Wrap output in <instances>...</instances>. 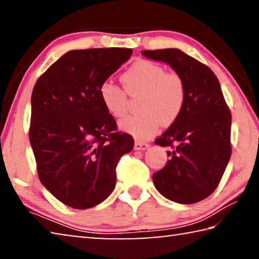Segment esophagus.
<instances>
[{
  "label": "esophagus",
  "mask_w": 259,
  "mask_h": 259,
  "mask_svg": "<svg viewBox=\"0 0 259 259\" xmlns=\"http://www.w3.org/2000/svg\"><path fill=\"white\" fill-rule=\"evenodd\" d=\"M148 143H145V142H140V140H136L135 142V150L137 151H144L146 150V148H148Z\"/></svg>",
  "instance_id": "34e87169"
}]
</instances>
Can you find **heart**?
<instances>
[{
	"label": "heart",
	"mask_w": 259,
	"mask_h": 259,
	"mask_svg": "<svg viewBox=\"0 0 259 259\" xmlns=\"http://www.w3.org/2000/svg\"><path fill=\"white\" fill-rule=\"evenodd\" d=\"M124 90L111 81L99 87V97L105 109L114 117L128 112L129 96L142 95L138 108L142 112L120 121V128L138 139L154 135L162 123L170 124L181 115L185 105L186 88L176 72H166L150 60L135 61L121 75Z\"/></svg>",
	"instance_id": "heart-1"
}]
</instances>
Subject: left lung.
Instances as JSON below:
<instances>
[{"label": "left lung", "mask_w": 259, "mask_h": 259, "mask_svg": "<svg viewBox=\"0 0 259 259\" xmlns=\"http://www.w3.org/2000/svg\"><path fill=\"white\" fill-rule=\"evenodd\" d=\"M142 55L171 66L186 88L181 115L155 140L172 151L166 152L170 159L153 175V183L174 202L196 203L216 190L230 161V108L207 65L179 49L145 50Z\"/></svg>", "instance_id": "8db88e82"}]
</instances>
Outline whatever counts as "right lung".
Here are the masks:
<instances>
[{"instance_id":"right-lung-1","label":"right lung","mask_w":259,"mask_h":259,"mask_svg":"<svg viewBox=\"0 0 259 259\" xmlns=\"http://www.w3.org/2000/svg\"><path fill=\"white\" fill-rule=\"evenodd\" d=\"M126 48L71 50L38 77L32 93L29 142L41 183L57 200L89 209L107 198L134 138L117 130L99 87L128 60Z\"/></svg>"}]
</instances>
